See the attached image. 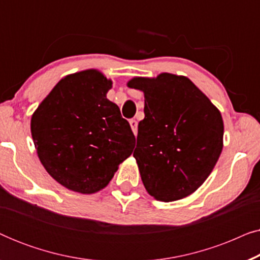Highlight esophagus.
Instances as JSON below:
<instances>
[{"mask_svg":"<svg viewBox=\"0 0 260 260\" xmlns=\"http://www.w3.org/2000/svg\"><path fill=\"white\" fill-rule=\"evenodd\" d=\"M130 126H131V129H133L134 134L136 135V134H137V129H138V123H137V120H136V119H131V120H130Z\"/></svg>","mask_w":260,"mask_h":260,"instance_id":"34e87169","label":"esophagus"}]
</instances>
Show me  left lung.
<instances>
[{"label": "left lung", "instance_id": "1", "mask_svg": "<svg viewBox=\"0 0 260 260\" xmlns=\"http://www.w3.org/2000/svg\"><path fill=\"white\" fill-rule=\"evenodd\" d=\"M127 86L144 93L134 157L145 189L165 202L193 194L222 151L221 113L187 77H136Z\"/></svg>", "mask_w": 260, "mask_h": 260}]
</instances>
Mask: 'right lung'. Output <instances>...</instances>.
Returning a JSON list of instances; mask_svg holds the SVG:
<instances>
[{
    "label": "right lung",
    "instance_id": "obj_1",
    "mask_svg": "<svg viewBox=\"0 0 260 260\" xmlns=\"http://www.w3.org/2000/svg\"><path fill=\"white\" fill-rule=\"evenodd\" d=\"M112 80L98 70L69 74L35 110L30 131L40 162L67 189L93 194L133 154L135 136L106 98Z\"/></svg>",
    "mask_w": 260,
    "mask_h": 260
}]
</instances>
